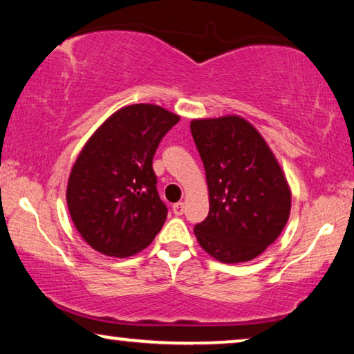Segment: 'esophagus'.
<instances>
[{
    "instance_id": "34e87169",
    "label": "esophagus",
    "mask_w": 354,
    "mask_h": 354,
    "mask_svg": "<svg viewBox=\"0 0 354 354\" xmlns=\"http://www.w3.org/2000/svg\"><path fill=\"white\" fill-rule=\"evenodd\" d=\"M172 211L176 216H182L183 212H185V203H176V205L172 206Z\"/></svg>"
}]
</instances>
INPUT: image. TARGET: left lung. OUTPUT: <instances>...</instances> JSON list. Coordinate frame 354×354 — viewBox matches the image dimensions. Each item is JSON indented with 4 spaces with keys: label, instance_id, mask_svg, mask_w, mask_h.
<instances>
[{
    "label": "left lung",
    "instance_id": "8db88e82",
    "mask_svg": "<svg viewBox=\"0 0 354 354\" xmlns=\"http://www.w3.org/2000/svg\"><path fill=\"white\" fill-rule=\"evenodd\" d=\"M206 171L209 214L195 225L201 248L221 263L251 261L282 234L292 192L272 149L240 115L193 119Z\"/></svg>",
    "mask_w": 354,
    "mask_h": 354
}]
</instances>
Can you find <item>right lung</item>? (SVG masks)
I'll return each instance as SVG.
<instances>
[{"label": "right lung", "mask_w": 354, "mask_h": 354, "mask_svg": "<svg viewBox=\"0 0 354 354\" xmlns=\"http://www.w3.org/2000/svg\"><path fill=\"white\" fill-rule=\"evenodd\" d=\"M178 120L158 104L124 106L82 148L66 200L75 229L98 253L137 254L161 230L167 207L156 190L153 156Z\"/></svg>", "instance_id": "obj_1"}]
</instances>
